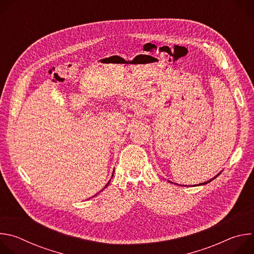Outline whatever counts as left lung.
<instances>
[{"mask_svg":"<svg viewBox=\"0 0 254 254\" xmlns=\"http://www.w3.org/2000/svg\"><path fill=\"white\" fill-rule=\"evenodd\" d=\"M219 175H220V173H219V174H218V175H216V176H215V177H214V178H212V179H210V180H209V181H207V182H204V183H201V184H198V185H197V186H201V185H205V184H208V183H210V182H211V181H213V180H214V179H216V177H218V176H219ZM171 183H172V182H171Z\"/></svg>","mask_w":254,"mask_h":254,"instance_id":"1","label":"left lung"}]
</instances>
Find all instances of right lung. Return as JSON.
Returning a JSON list of instances; mask_svg holds the SVG:
<instances>
[{"mask_svg":"<svg viewBox=\"0 0 254 254\" xmlns=\"http://www.w3.org/2000/svg\"><path fill=\"white\" fill-rule=\"evenodd\" d=\"M113 176H114V174H113ZM112 178H113V177H112ZM110 183H111V181H108V183L105 185V187H104V188H106V187L108 186V184H110Z\"/></svg>","mask_w":254,"mask_h":254,"instance_id":"obj_1","label":"right lung"}]
</instances>
